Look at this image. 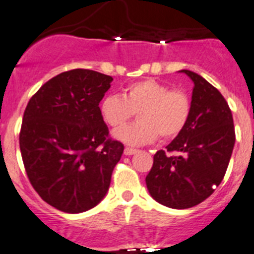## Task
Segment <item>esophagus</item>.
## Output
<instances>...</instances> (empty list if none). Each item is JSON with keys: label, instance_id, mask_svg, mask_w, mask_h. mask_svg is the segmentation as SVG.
<instances>
[{"label": "esophagus", "instance_id": "esophagus-1", "mask_svg": "<svg viewBox=\"0 0 254 254\" xmlns=\"http://www.w3.org/2000/svg\"><path fill=\"white\" fill-rule=\"evenodd\" d=\"M138 151L134 150V148H130V147H125V150H124V153L127 155V156H130V155H134V153H137Z\"/></svg>", "mask_w": 254, "mask_h": 254}]
</instances>
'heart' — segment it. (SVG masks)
<instances>
[{
    "label": "heart",
    "instance_id": "1",
    "mask_svg": "<svg viewBox=\"0 0 254 254\" xmlns=\"http://www.w3.org/2000/svg\"><path fill=\"white\" fill-rule=\"evenodd\" d=\"M99 112L112 129L124 127L138 112L139 121L116 131L115 137L130 146H142L153 142L159 134L163 139L177 137L190 119L191 99L185 91L143 80L125 87L123 97L106 95L99 103Z\"/></svg>",
    "mask_w": 254,
    "mask_h": 254
}]
</instances>
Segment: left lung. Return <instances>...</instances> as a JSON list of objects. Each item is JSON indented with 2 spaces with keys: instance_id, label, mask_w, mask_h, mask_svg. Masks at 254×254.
<instances>
[{
  "instance_id": "1",
  "label": "left lung",
  "mask_w": 254,
  "mask_h": 254,
  "mask_svg": "<svg viewBox=\"0 0 254 254\" xmlns=\"http://www.w3.org/2000/svg\"><path fill=\"white\" fill-rule=\"evenodd\" d=\"M193 82L191 115L186 127L153 156L146 177L148 192L173 209L191 208L209 197L229 167L235 129L229 104L200 74L182 69Z\"/></svg>"
}]
</instances>
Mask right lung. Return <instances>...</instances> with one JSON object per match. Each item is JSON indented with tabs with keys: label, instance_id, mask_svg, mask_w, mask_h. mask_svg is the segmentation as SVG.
<instances>
[{
	"label": "right lung",
	"instance_id": "add662e5",
	"mask_svg": "<svg viewBox=\"0 0 254 254\" xmlns=\"http://www.w3.org/2000/svg\"><path fill=\"white\" fill-rule=\"evenodd\" d=\"M114 78L72 69L31 98L19 135L25 172L46 203L65 213L94 208L106 196L124 144L108 138L99 102Z\"/></svg>",
	"mask_w": 254,
	"mask_h": 254
}]
</instances>
